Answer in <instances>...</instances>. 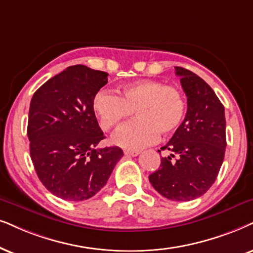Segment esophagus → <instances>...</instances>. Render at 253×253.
Wrapping results in <instances>:
<instances>
[{"label": "esophagus", "mask_w": 253, "mask_h": 253, "mask_svg": "<svg viewBox=\"0 0 253 253\" xmlns=\"http://www.w3.org/2000/svg\"><path fill=\"white\" fill-rule=\"evenodd\" d=\"M124 153H125V155H126V156H137V155L140 154V150L126 149Z\"/></svg>", "instance_id": "esophagus-1"}]
</instances>
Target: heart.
<instances>
[{
    "instance_id": "1",
    "label": "heart",
    "mask_w": 253,
    "mask_h": 253,
    "mask_svg": "<svg viewBox=\"0 0 253 253\" xmlns=\"http://www.w3.org/2000/svg\"><path fill=\"white\" fill-rule=\"evenodd\" d=\"M93 108L101 128L111 130L134 113L137 119L124 125L112 140L128 149L154 143L159 133L167 136L180 128L185 117V99L180 88L164 82L145 79L124 86L120 94L100 91Z\"/></svg>"
}]
</instances>
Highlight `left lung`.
Segmentation results:
<instances>
[{
	"instance_id": "8db88e82",
	"label": "left lung",
	"mask_w": 253,
	"mask_h": 253,
	"mask_svg": "<svg viewBox=\"0 0 253 253\" xmlns=\"http://www.w3.org/2000/svg\"><path fill=\"white\" fill-rule=\"evenodd\" d=\"M175 71L187 95V114L161 148L170 155L161 158L160 168L149 175V181L164 197L187 202L206 194L216 181L225 154V113L213 89L201 77L178 66Z\"/></svg>"
}]
</instances>
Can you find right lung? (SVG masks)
I'll return each instance as SVG.
<instances>
[{
  "mask_svg": "<svg viewBox=\"0 0 253 253\" xmlns=\"http://www.w3.org/2000/svg\"><path fill=\"white\" fill-rule=\"evenodd\" d=\"M108 73L69 66L44 83L30 101V156L42 183L65 201H85L105 184L123 158L119 147L97 148L105 139L93 99Z\"/></svg>",
  "mask_w": 253,
  "mask_h": 253,
  "instance_id": "add662e5",
  "label": "right lung"
}]
</instances>
